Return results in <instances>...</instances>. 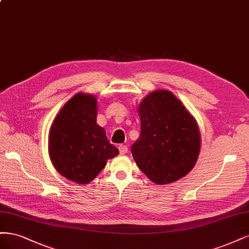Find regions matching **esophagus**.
I'll use <instances>...</instances> for the list:
<instances>
[{"instance_id": "1", "label": "esophagus", "mask_w": 249, "mask_h": 249, "mask_svg": "<svg viewBox=\"0 0 249 249\" xmlns=\"http://www.w3.org/2000/svg\"><path fill=\"white\" fill-rule=\"evenodd\" d=\"M119 151H120V154L124 155L128 152V147L126 145H120L119 146Z\"/></svg>"}]
</instances>
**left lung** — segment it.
Listing matches in <instances>:
<instances>
[{"mask_svg":"<svg viewBox=\"0 0 249 249\" xmlns=\"http://www.w3.org/2000/svg\"><path fill=\"white\" fill-rule=\"evenodd\" d=\"M141 135L131 147L140 170L162 185L181 179L194 168L200 149L196 119L166 90L150 93L139 106Z\"/></svg>","mask_w":249,"mask_h":249,"instance_id":"obj_1","label":"left lung"}]
</instances>
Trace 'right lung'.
Listing matches in <instances>:
<instances>
[{"label":"right lung","mask_w":249,"mask_h":249,"mask_svg":"<svg viewBox=\"0 0 249 249\" xmlns=\"http://www.w3.org/2000/svg\"><path fill=\"white\" fill-rule=\"evenodd\" d=\"M96 118L95 96L77 93L61 108L50 130L49 153L54 168L77 184L90 183L119 154Z\"/></svg>","instance_id":"right-lung-1"}]
</instances>
